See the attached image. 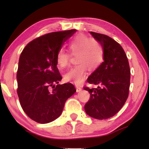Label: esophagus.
I'll list each match as a JSON object with an SVG mask.
<instances>
[{"label":"esophagus","instance_id":"1","mask_svg":"<svg viewBox=\"0 0 149 149\" xmlns=\"http://www.w3.org/2000/svg\"><path fill=\"white\" fill-rule=\"evenodd\" d=\"M76 88L77 92H80L82 90V88H80V87L78 86V85H76Z\"/></svg>","mask_w":149,"mask_h":149}]
</instances>
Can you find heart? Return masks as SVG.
I'll list each match as a JSON object with an SVG mask.
<instances>
[{
	"mask_svg": "<svg viewBox=\"0 0 149 149\" xmlns=\"http://www.w3.org/2000/svg\"><path fill=\"white\" fill-rule=\"evenodd\" d=\"M68 47L72 54H77L76 61L78 64L68 71L64 75V79L78 84L86 78L88 69L94 71L100 67L104 61V49L92 38L83 34L71 39ZM69 53L59 51L56 57L57 65L61 69L66 67L69 65Z\"/></svg>",
	"mask_w": 149,
	"mask_h": 149,
	"instance_id": "obj_1",
	"label": "heart"
}]
</instances>
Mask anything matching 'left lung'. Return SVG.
Returning <instances> with one entry per match:
<instances>
[{"mask_svg":"<svg viewBox=\"0 0 149 149\" xmlns=\"http://www.w3.org/2000/svg\"><path fill=\"white\" fill-rule=\"evenodd\" d=\"M102 45L104 61L100 67L88 77L90 84L97 88L85 87L90 98L85 105V111L90 117L107 119L116 115L123 107L129 95L130 70L124 49L116 40L107 35L90 31Z\"/></svg>","mask_w":149,"mask_h":149,"instance_id":"obj_1","label":"left lung"}]
</instances>
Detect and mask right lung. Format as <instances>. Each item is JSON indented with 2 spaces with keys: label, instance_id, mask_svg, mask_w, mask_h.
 I'll return each instance as SVG.
<instances>
[{
  "label": "right lung",
  "instance_id": "add662e5",
  "mask_svg": "<svg viewBox=\"0 0 149 149\" xmlns=\"http://www.w3.org/2000/svg\"><path fill=\"white\" fill-rule=\"evenodd\" d=\"M76 31L45 34L30 42L21 53L17 73L19 100L26 114L38 123L59 118L66 100L76 92L70 83L54 85L62 79L57 67V53ZM52 86L54 89L50 91Z\"/></svg>",
  "mask_w": 149,
  "mask_h": 149
}]
</instances>
